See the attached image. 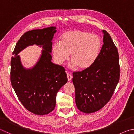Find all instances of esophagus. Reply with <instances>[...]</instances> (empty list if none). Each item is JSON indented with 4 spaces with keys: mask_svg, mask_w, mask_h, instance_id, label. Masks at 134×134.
Returning <instances> with one entry per match:
<instances>
[{
    "mask_svg": "<svg viewBox=\"0 0 134 134\" xmlns=\"http://www.w3.org/2000/svg\"><path fill=\"white\" fill-rule=\"evenodd\" d=\"M67 76L68 81H71V79H72V75H71V74H69V73H67Z\"/></svg>",
    "mask_w": 134,
    "mask_h": 134,
    "instance_id": "1",
    "label": "esophagus"
}]
</instances>
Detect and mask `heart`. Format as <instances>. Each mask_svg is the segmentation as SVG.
Returning a JSON list of instances; mask_svg holds the SVG:
<instances>
[{"mask_svg": "<svg viewBox=\"0 0 134 134\" xmlns=\"http://www.w3.org/2000/svg\"><path fill=\"white\" fill-rule=\"evenodd\" d=\"M101 42L98 36L81 30H71L61 36L60 43H54L52 47L53 59L62 65L69 58L71 69L77 67L84 70L93 64L99 54Z\"/></svg>", "mask_w": 134, "mask_h": 134, "instance_id": "obj_1", "label": "heart"}]
</instances>
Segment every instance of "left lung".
<instances>
[{"label":"left lung","instance_id":"obj_1","mask_svg":"<svg viewBox=\"0 0 134 134\" xmlns=\"http://www.w3.org/2000/svg\"><path fill=\"white\" fill-rule=\"evenodd\" d=\"M103 45L90 67L74 72L75 104L78 109L90 114L101 109L110 100L120 75L118 50L110 35L103 30Z\"/></svg>","mask_w":134,"mask_h":134}]
</instances>
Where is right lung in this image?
<instances>
[{
  "instance_id": "right-lung-1",
  "label": "right lung",
  "mask_w": 134,
  "mask_h": 134,
  "mask_svg": "<svg viewBox=\"0 0 134 134\" xmlns=\"http://www.w3.org/2000/svg\"><path fill=\"white\" fill-rule=\"evenodd\" d=\"M55 29L49 27L25 33L17 43L11 59L12 86L23 105L36 115H46L54 109L57 92L67 82L64 68L52 62V41ZM34 44L42 47V54L33 68L26 69L17 54Z\"/></svg>"
}]
</instances>
